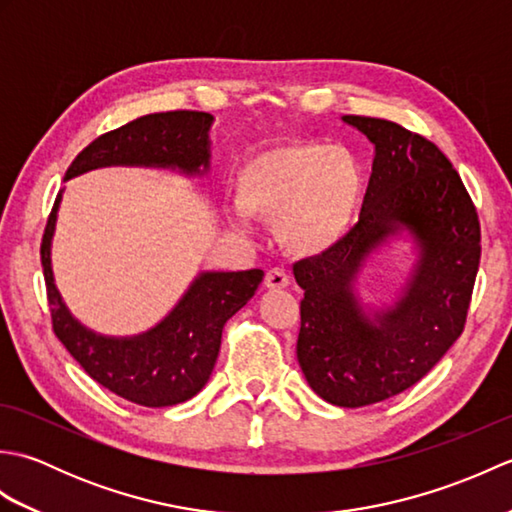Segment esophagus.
I'll list each match as a JSON object with an SVG mask.
<instances>
[{
  "instance_id": "obj_1",
  "label": "esophagus",
  "mask_w": 512,
  "mask_h": 512,
  "mask_svg": "<svg viewBox=\"0 0 512 512\" xmlns=\"http://www.w3.org/2000/svg\"><path fill=\"white\" fill-rule=\"evenodd\" d=\"M264 284H266L268 290H284V288L290 286V277L286 275V270L273 268V270H268V273H266Z\"/></svg>"
}]
</instances>
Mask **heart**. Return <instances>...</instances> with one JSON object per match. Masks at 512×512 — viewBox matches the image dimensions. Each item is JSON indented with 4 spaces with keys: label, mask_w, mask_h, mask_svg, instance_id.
Here are the masks:
<instances>
[{
    "label": "heart",
    "mask_w": 512,
    "mask_h": 512,
    "mask_svg": "<svg viewBox=\"0 0 512 512\" xmlns=\"http://www.w3.org/2000/svg\"><path fill=\"white\" fill-rule=\"evenodd\" d=\"M363 200V171L350 149L286 140L250 154L237 169L235 204L275 222L290 255L328 253L350 231Z\"/></svg>",
    "instance_id": "obj_1"
}]
</instances>
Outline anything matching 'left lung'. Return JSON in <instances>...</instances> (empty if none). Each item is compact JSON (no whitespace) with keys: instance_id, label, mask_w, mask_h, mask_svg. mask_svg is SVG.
<instances>
[{"instance_id":"1","label":"left lung","mask_w":512,"mask_h":512,"mask_svg":"<svg viewBox=\"0 0 512 512\" xmlns=\"http://www.w3.org/2000/svg\"><path fill=\"white\" fill-rule=\"evenodd\" d=\"M374 145L358 224L328 253L292 266L303 288L297 358L314 394L365 407L416 385L464 330L480 222L449 158L427 138L383 118L343 116ZM409 236L417 266L391 307L357 297L366 259Z\"/></svg>"}]
</instances>
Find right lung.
<instances>
[{"mask_svg":"<svg viewBox=\"0 0 512 512\" xmlns=\"http://www.w3.org/2000/svg\"><path fill=\"white\" fill-rule=\"evenodd\" d=\"M211 125L213 116L206 112L140 116L85 147L65 171V180L101 167H154L189 178L206 176L211 169ZM61 195L63 191L54 200L41 242V266L57 339L90 378L129 402L171 407L193 398L213 372L224 323L253 299L264 270H204L154 328L134 336L99 334L72 317L54 286L50 255Z\"/></svg>","mask_w":512,"mask_h":512,"instance_id":"1","label":"right lung"}]
</instances>
